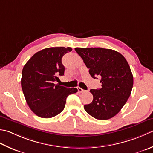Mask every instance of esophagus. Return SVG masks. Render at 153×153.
<instances>
[{
    "label": "esophagus",
    "instance_id": "34e87169",
    "mask_svg": "<svg viewBox=\"0 0 153 153\" xmlns=\"http://www.w3.org/2000/svg\"><path fill=\"white\" fill-rule=\"evenodd\" d=\"M77 91H78V92H79V93H83V92L85 91V90H84V89H83L82 88H79V87H77Z\"/></svg>",
    "mask_w": 153,
    "mask_h": 153
}]
</instances>
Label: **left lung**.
<instances>
[{
	"label": "left lung",
	"instance_id": "1",
	"mask_svg": "<svg viewBox=\"0 0 153 153\" xmlns=\"http://www.w3.org/2000/svg\"><path fill=\"white\" fill-rule=\"evenodd\" d=\"M93 78L101 79V89H90L94 100L84 109L99 120L112 118L129 97L133 76L126 59L117 51L102 48H76Z\"/></svg>",
	"mask_w": 153,
	"mask_h": 153
}]
</instances>
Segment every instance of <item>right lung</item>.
Here are the masks:
<instances>
[{"instance_id":"1","label":"right lung","mask_w":153,"mask_h":153,"mask_svg":"<svg viewBox=\"0 0 153 153\" xmlns=\"http://www.w3.org/2000/svg\"><path fill=\"white\" fill-rule=\"evenodd\" d=\"M71 48H48L36 52L26 62L22 71L21 86L27 104L37 116L51 118L64 109L69 95L77 91L55 84L59 76H64L63 56Z\"/></svg>"}]
</instances>
